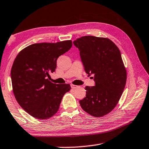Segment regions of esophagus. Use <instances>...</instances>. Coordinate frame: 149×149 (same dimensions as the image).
Wrapping results in <instances>:
<instances>
[{
	"mask_svg": "<svg viewBox=\"0 0 149 149\" xmlns=\"http://www.w3.org/2000/svg\"><path fill=\"white\" fill-rule=\"evenodd\" d=\"M71 87L73 89H75V88L79 87V86H77V85H72V84H71Z\"/></svg>",
	"mask_w": 149,
	"mask_h": 149,
	"instance_id": "esophagus-1",
	"label": "esophagus"
}]
</instances>
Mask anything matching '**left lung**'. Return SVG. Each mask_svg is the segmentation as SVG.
<instances>
[{
  "label": "left lung",
  "mask_w": 149,
  "mask_h": 149,
  "mask_svg": "<svg viewBox=\"0 0 149 149\" xmlns=\"http://www.w3.org/2000/svg\"><path fill=\"white\" fill-rule=\"evenodd\" d=\"M79 49L81 59L95 86H85L86 96L79 104L85 112L100 117L114 109L125 87L126 70L120 51L111 40L93 36L73 42Z\"/></svg>",
  "instance_id": "left-lung-1"
}]
</instances>
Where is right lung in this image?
<instances>
[{
	"mask_svg": "<svg viewBox=\"0 0 149 149\" xmlns=\"http://www.w3.org/2000/svg\"><path fill=\"white\" fill-rule=\"evenodd\" d=\"M72 46L71 40L40 43L24 49L16 56L11 70L13 92L23 109L38 119H47L58 111L69 84L51 83L56 60Z\"/></svg>",
	"mask_w": 149,
	"mask_h": 149,
	"instance_id": "1",
	"label": "right lung"
}]
</instances>
